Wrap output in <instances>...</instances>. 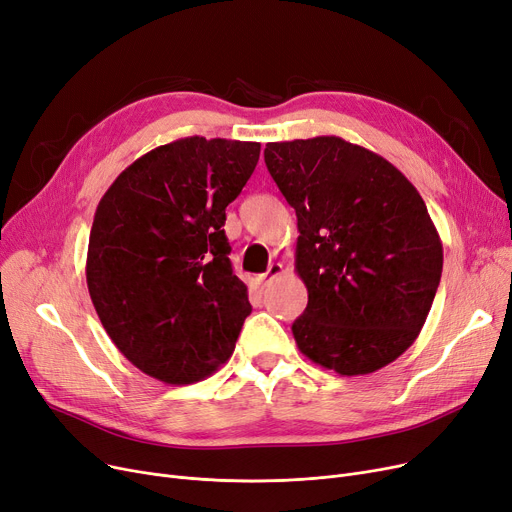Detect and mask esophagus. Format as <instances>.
<instances>
[{
  "label": "esophagus",
  "instance_id": "1",
  "mask_svg": "<svg viewBox=\"0 0 512 512\" xmlns=\"http://www.w3.org/2000/svg\"><path fill=\"white\" fill-rule=\"evenodd\" d=\"M282 263H270V268H268V272H265V274H261L259 276V284H270L272 280H276L278 276H282Z\"/></svg>",
  "mask_w": 512,
  "mask_h": 512
}]
</instances>
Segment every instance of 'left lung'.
I'll return each instance as SVG.
<instances>
[{
    "mask_svg": "<svg viewBox=\"0 0 512 512\" xmlns=\"http://www.w3.org/2000/svg\"><path fill=\"white\" fill-rule=\"evenodd\" d=\"M263 157L297 213L299 351L343 376L391 364L416 341L443 268L422 196L387 159L337 136L270 142Z\"/></svg>",
    "mask_w": 512,
    "mask_h": 512,
    "instance_id": "8db88e82",
    "label": "left lung"
}]
</instances>
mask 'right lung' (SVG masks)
Here are the masks:
<instances>
[{
    "instance_id": "right-lung-1",
    "label": "right lung",
    "mask_w": 512,
    "mask_h": 512,
    "mask_svg": "<svg viewBox=\"0 0 512 512\" xmlns=\"http://www.w3.org/2000/svg\"><path fill=\"white\" fill-rule=\"evenodd\" d=\"M259 152L175 140L133 161L98 203L87 288L108 337L152 379L190 385L230 360L251 303L221 228Z\"/></svg>"
}]
</instances>
